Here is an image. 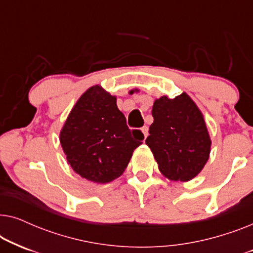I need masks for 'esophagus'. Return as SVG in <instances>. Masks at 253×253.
<instances>
[{
    "label": "esophagus",
    "mask_w": 253,
    "mask_h": 253,
    "mask_svg": "<svg viewBox=\"0 0 253 253\" xmlns=\"http://www.w3.org/2000/svg\"><path fill=\"white\" fill-rule=\"evenodd\" d=\"M141 132H143V134H144V139H146L147 138V136H148V126H143L141 127Z\"/></svg>",
    "instance_id": "esophagus-1"
}]
</instances>
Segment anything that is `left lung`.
I'll return each mask as SVG.
<instances>
[{"label":"left lung","mask_w":253,"mask_h":253,"mask_svg":"<svg viewBox=\"0 0 253 253\" xmlns=\"http://www.w3.org/2000/svg\"><path fill=\"white\" fill-rule=\"evenodd\" d=\"M154 122L146 138L162 175L186 182L202 171L210 158L211 138L204 116L192 99L182 93L161 96L152 109Z\"/></svg>","instance_id":"left-lung-1"}]
</instances>
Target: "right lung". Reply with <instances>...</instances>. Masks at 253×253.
I'll return each instance as SVG.
<instances>
[{"instance_id": "right-lung-1", "label": "right lung", "mask_w": 253, "mask_h": 253, "mask_svg": "<svg viewBox=\"0 0 253 253\" xmlns=\"http://www.w3.org/2000/svg\"><path fill=\"white\" fill-rule=\"evenodd\" d=\"M143 139L140 130L127 127L116 96L99 85L78 99L60 133L71 168L82 177L101 184L123 174Z\"/></svg>"}]
</instances>
